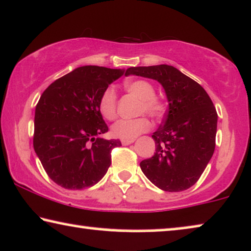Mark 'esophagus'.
<instances>
[{
	"label": "esophagus",
	"instance_id": "1",
	"mask_svg": "<svg viewBox=\"0 0 251 251\" xmlns=\"http://www.w3.org/2000/svg\"><path fill=\"white\" fill-rule=\"evenodd\" d=\"M133 140L135 139H122L121 143H122V145H130V144L133 143Z\"/></svg>",
	"mask_w": 251,
	"mask_h": 251
}]
</instances>
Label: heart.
<instances>
[{"instance_id":"heart-1","label":"heart","mask_w":251,"mask_h":251,"mask_svg":"<svg viewBox=\"0 0 251 251\" xmlns=\"http://www.w3.org/2000/svg\"><path fill=\"white\" fill-rule=\"evenodd\" d=\"M125 89L129 94L140 99L139 113H147L152 118L159 119L166 112V104L155 96V88L146 80L128 81L125 83ZM118 95L114 88L108 87L102 92L98 102V109L106 120H114L118 115ZM151 128V122L147 116L133 120H120L112 126V133L121 139H135L140 133Z\"/></svg>"}]
</instances>
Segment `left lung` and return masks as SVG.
Returning a JSON list of instances; mask_svg holds the SVG:
<instances>
[{
	"label": "left lung",
	"instance_id": "1",
	"mask_svg": "<svg viewBox=\"0 0 251 251\" xmlns=\"http://www.w3.org/2000/svg\"><path fill=\"white\" fill-rule=\"evenodd\" d=\"M130 74L160 82L169 101L162 125L152 135L155 153L140 162L142 171L161 190H187L214 154L218 118L215 106L198 82L174 66L130 67L125 75Z\"/></svg>",
	"mask_w": 251,
	"mask_h": 251
}]
</instances>
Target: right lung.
Instances as JSON below:
<instances>
[{
    "instance_id": "1",
    "label": "right lung",
    "mask_w": 251,
    "mask_h": 251,
    "mask_svg": "<svg viewBox=\"0 0 251 251\" xmlns=\"http://www.w3.org/2000/svg\"><path fill=\"white\" fill-rule=\"evenodd\" d=\"M122 70L82 66L52 82L35 107L33 146L51 179L67 190L97 184L111 166L119 139L99 135L108 126L98 109L99 98Z\"/></svg>"
}]
</instances>
